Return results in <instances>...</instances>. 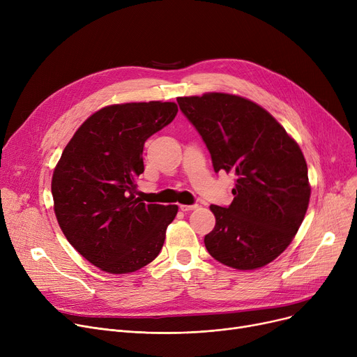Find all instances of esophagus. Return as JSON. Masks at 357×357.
<instances>
[{
    "instance_id": "1",
    "label": "esophagus",
    "mask_w": 357,
    "mask_h": 357,
    "mask_svg": "<svg viewBox=\"0 0 357 357\" xmlns=\"http://www.w3.org/2000/svg\"><path fill=\"white\" fill-rule=\"evenodd\" d=\"M179 208H181L182 211H192V210L198 208V205H197V204H194V205H185V204H181V205H179Z\"/></svg>"
}]
</instances>
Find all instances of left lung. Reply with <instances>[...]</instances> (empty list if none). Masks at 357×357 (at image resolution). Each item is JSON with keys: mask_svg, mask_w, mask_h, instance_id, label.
<instances>
[{"mask_svg": "<svg viewBox=\"0 0 357 357\" xmlns=\"http://www.w3.org/2000/svg\"><path fill=\"white\" fill-rule=\"evenodd\" d=\"M207 144L214 171L236 175L227 208L211 205L215 227L204 238L220 264L264 268L282 253L305 217L311 185L298 143L264 107L226 92L178 97Z\"/></svg>", "mask_w": 357, "mask_h": 357, "instance_id": "8db88e82", "label": "left lung"}]
</instances>
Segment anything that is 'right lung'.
I'll list each match as a JSON object with an SVG mask.
<instances>
[{
  "label": "right lung",
  "mask_w": 357,
  "mask_h": 357,
  "mask_svg": "<svg viewBox=\"0 0 357 357\" xmlns=\"http://www.w3.org/2000/svg\"><path fill=\"white\" fill-rule=\"evenodd\" d=\"M175 102L107 105L89 116L63 149L52 176L53 210L70 245L89 264L121 275L155 260L178 205L135 197L144 142L171 123Z\"/></svg>",
  "instance_id": "add662e5"
}]
</instances>
